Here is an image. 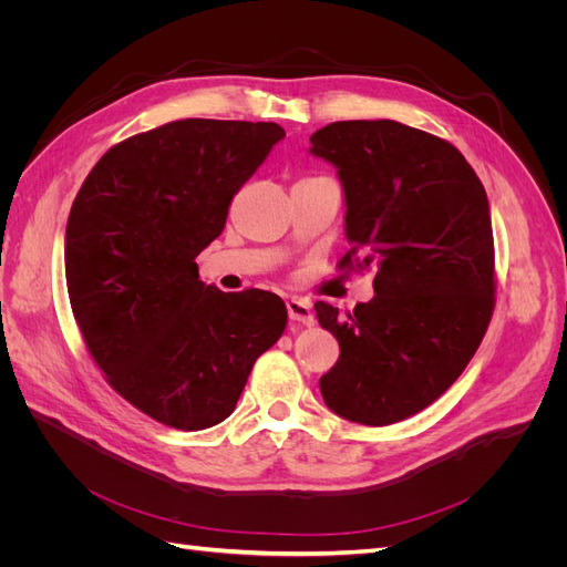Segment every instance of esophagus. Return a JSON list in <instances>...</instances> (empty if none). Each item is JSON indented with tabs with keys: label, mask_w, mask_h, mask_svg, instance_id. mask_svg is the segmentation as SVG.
Instances as JSON below:
<instances>
[{
	"label": "esophagus",
	"mask_w": 567,
	"mask_h": 567,
	"mask_svg": "<svg viewBox=\"0 0 567 567\" xmlns=\"http://www.w3.org/2000/svg\"><path fill=\"white\" fill-rule=\"evenodd\" d=\"M286 310H288L290 321H298V323H305V326H312L315 323L312 305L307 302V300L290 298V300H286Z\"/></svg>",
	"instance_id": "1"
}]
</instances>
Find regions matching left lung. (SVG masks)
I'll return each instance as SVG.
<instances>
[{"mask_svg":"<svg viewBox=\"0 0 567 567\" xmlns=\"http://www.w3.org/2000/svg\"><path fill=\"white\" fill-rule=\"evenodd\" d=\"M338 169L357 267H375L373 298L352 315L317 302L340 346L319 379L338 416L388 425L435 402L466 369L494 307L489 203L466 158L398 120H342L310 136Z\"/></svg>","mask_w":567,"mask_h":567,"instance_id":"1","label":"left lung"}]
</instances>
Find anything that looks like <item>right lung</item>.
Returning <instances> with one entry per match:
<instances>
[{
  "mask_svg": "<svg viewBox=\"0 0 567 567\" xmlns=\"http://www.w3.org/2000/svg\"><path fill=\"white\" fill-rule=\"evenodd\" d=\"M284 136L277 123L203 117L130 136L68 215V296L94 362L130 404L179 431L225 421L286 329L279 296L221 293L194 262Z\"/></svg>",
  "mask_w": 567,
  "mask_h": 567,
  "instance_id": "add662e5",
  "label": "right lung"
}]
</instances>
